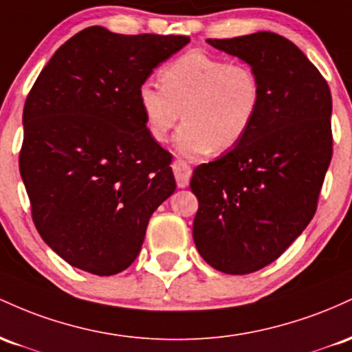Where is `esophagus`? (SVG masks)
Listing matches in <instances>:
<instances>
[{
  "label": "esophagus",
  "mask_w": 352,
  "mask_h": 352,
  "mask_svg": "<svg viewBox=\"0 0 352 352\" xmlns=\"http://www.w3.org/2000/svg\"><path fill=\"white\" fill-rule=\"evenodd\" d=\"M173 173H175L177 188H186L192 175L191 166H189L186 161L176 160L175 163H173Z\"/></svg>",
  "instance_id": "esophagus-1"
}]
</instances>
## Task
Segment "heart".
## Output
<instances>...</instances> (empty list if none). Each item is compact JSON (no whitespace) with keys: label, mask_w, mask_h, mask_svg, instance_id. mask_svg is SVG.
Listing matches in <instances>:
<instances>
[{"label":"heart","mask_w":352,"mask_h":352,"mask_svg":"<svg viewBox=\"0 0 352 352\" xmlns=\"http://www.w3.org/2000/svg\"><path fill=\"white\" fill-rule=\"evenodd\" d=\"M160 85L144 81L138 102L153 140L164 143L183 114L176 146L184 156L228 151L243 141L258 118L263 88L248 63L188 51L160 71Z\"/></svg>","instance_id":"b5f03b06"}]
</instances>
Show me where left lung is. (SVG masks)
<instances>
[{
  "mask_svg": "<svg viewBox=\"0 0 352 352\" xmlns=\"http://www.w3.org/2000/svg\"><path fill=\"white\" fill-rule=\"evenodd\" d=\"M208 43L250 63L263 101L243 141L192 171V238L209 266L250 274L276 261L313 219L333 157V100L287 38L259 31Z\"/></svg>",
  "mask_w": 352,
  "mask_h": 352,
  "instance_id": "obj_1",
  "label": "left lung"
}]
</instances>
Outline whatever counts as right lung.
Segmentation results:
<instances>
[{
	"label": "right lung",
	"mask_w": 352,
	"mask_h": 352,
	"mask_svg": "<svg viewBox=\"0 0 352 352\" xmlns=\"http://www.w3.org/2000/svg\"><path fill=\"white\" fill-rule=\"evenodd\" d=\"M188 43L86 28L28 93L19 173L39 236L71 266L96 276L131 266L175 192L173 155L148 133L138 88Z\"/></svg>",
	"instance_id": "right-lung-1"
}]
</instances>
